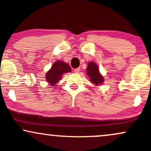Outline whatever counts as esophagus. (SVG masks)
<instances>
[{"instance_id": "obj_1", "label": "esophagus", "mask_w": 151, "mask_h": 151, "mask_svg": "<svg viewBox=\"0 0 151 151\" xmlns=\"http://www.w3.org/2000/svg\"><path fill=\"white\" fill-rule=\"evenodd\" d=\"M79 71H80V69H79V68H77V69H74V72H75L76 74H78V73L79 72Z\"/></svg>"}]
</instances>
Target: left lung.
<instances>
[{
    "mask_svg": "<svg viewBox=\"0 0 151 151\" xmlns=\"http://www.w3.org/2000/svg\"><path fill=\"white\" fill-rule=\"evenodd\" d=\"M86 70H87V74L89 76L90 81L94 85L97 86L104 82V77L101 75L98 69V66L94 62H89Z\"/></svg>",
    "mask_w": 151,
    "mask_h": 151,
    "instance_id": "1",
    "label": "left lung"
}]
</instances>
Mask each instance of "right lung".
Instances as JSON below:
<instances>
[{
    "mask_svg": "<svg viewBox=\"0 0 151 151\" xmlns=\"http://www.w3.org/2000/svg\"><path fill=\"white\" fill-rule=\"evenodd\" d=\"M71 71V67L67 63L63 61H57L53 64L51 69L46 73L45 77L50 85H56L62 78L63 74Z\"/></svg>",
    "mask_w": 151,
    "mask_h": 151,
    "instance_id": "right-lung-1",
    "label": "right lung"
}]
</instances>
